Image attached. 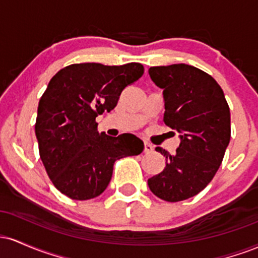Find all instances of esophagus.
Returning <instances> with one entry per match:
<instances>
[{
  "label": "esophagus",
  "instance_id": "1",
  "mask_svg": "<svg viewBox=\"0 0 258 258\" xmlns=\"http://www.w3.org/2000/svg\"><path fill=\"white\" fill-rule=\"evenodd\" d=\"M153 150H154V147L152 146V144H150V143H144V153L149 154V153H152Z\"/></svg>",
  "mask_w": 258,
  "mask_h": 258
}]
</instances>
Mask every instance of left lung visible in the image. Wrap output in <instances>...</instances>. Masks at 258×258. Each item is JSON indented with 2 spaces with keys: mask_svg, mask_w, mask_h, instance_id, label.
Wrapping results in <instances>:
<instances>
[{
  "mask_svg": "<svg viewBox=\"0 0 258 258\" xmlns=\"http://www.w3.org/2000/svg\"><path fill=\"white\" fill-rule=\"evenodd\" d=\"M152 81L162 90L164 121L179 133L180 143L166 156L162 172L148 179L154 195L176 203L200 193L220 167L230 141V111L216 80L188 64L152 67Z\"/></svg>",
  "mask_w": 258,
  "mask_h": 258,
  "instance_id": "1",
  "label": "left lung"
}]
</instances>
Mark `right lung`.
Wrapping results in <instances>:
<instances>
[{"label": "right lung", "instance_id": "right-lung-1", "mask_svg": "<svg viewBox=\"0 0 258 258\" xmlns=\"http://www.w3.org/2000/svg\"><path fill=\"white\" fill-rule=\"evenodd\" d=\"M143 72L139 63L72 64L49 81L38 103L35 133L47 174L70 199L98 197L110 182L115 161L143 152V141L135 135L110 137L97 131L96 122Z\"/></svg>", "mask_w": 258, "mask_h": 258}]
</instances>
